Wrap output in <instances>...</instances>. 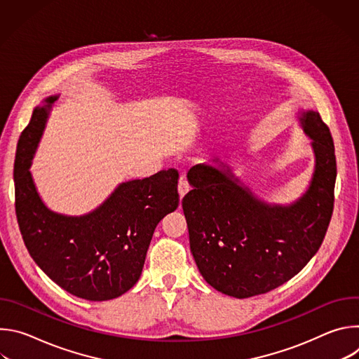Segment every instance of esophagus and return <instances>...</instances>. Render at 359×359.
Segmentation results:
<instances>
[{
    "label": "esophagus",
    "instance_id": "obj_1",
    "mask_svg": "<svg viewBox=\"0 0 359 359\" xmlns=\"http://www.w3.org/2000/svg\"><path fill=\"white\" fill-rule=\"evenodd\" d=\"M177 190H179V196H180V198H183V197L186 196V193L190 190V186H189V183H187V180H186V177H184V176H182V177L179 179Z\"/></svg>",
    "mask_w": 359,
    "mask_h": 359
}]
</instances>
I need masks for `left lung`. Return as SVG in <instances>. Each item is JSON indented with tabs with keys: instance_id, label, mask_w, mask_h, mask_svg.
Instances as JSON below:
<instances>
[{
	"instance_id": "left-lung-1",
	"label": "left lung",
	"mask_w": 359,
	"mask_h": 359,
	"mask_svg": "<svg viewBox=\"0 0 359 359\" xmlns=\"http://www.w3.org/2000/svg\"><path fill=\"white\" fill-rule=\"evenodd\" d=\"M313 142L314 173L309 189L291 204H270L255 196L227 165H196L187 173L191 190L182 206L190 250L203 278L217 291L248 298L291 280L321 247L332 209L335 149L316 111L298 112Z\"/></svg>"
}]
</instances>
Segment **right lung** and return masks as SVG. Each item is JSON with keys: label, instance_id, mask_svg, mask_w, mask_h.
Masks as SVG:
<instances>
[{"label": "right lung", "instance_id": "add662e5", "mask_svg": "<svg viewBox=\"0 0 359 359\" xmlns=\"http://www.w3.org/2000/svg\"><path fill=\"white\" fill-rule=\"evenodd\" d=\"M60 95L36 107L21 133L15 156V212L31 257L72 295L107 301L129 291L139 280L159 222L179 206L175 169L121 183L99 208L83 216L53 212L42 201L31 161L50 108Z\"/></svg>", "mask_w": 359, "mask_h": 359}]
</instances>
